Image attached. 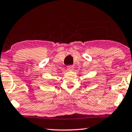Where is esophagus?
I'll list each match as a JSON object with an SVG mask.
<instances>
[{"label":"esophagus","mask_w":132,"mask_h":132,"mask_svg":"<svg viewBox=\"0 0 132 132\" xmlns=\"http://www.w3.org/2000/svg\"><path fill=\"white\" fill-rule=\"evenodd\" d=\"M67 68H68V69L69 70H73V66L72 65H69L68 66V67H67Z\"/></svg>","instance_id":"34e87169"}]
</instances>
